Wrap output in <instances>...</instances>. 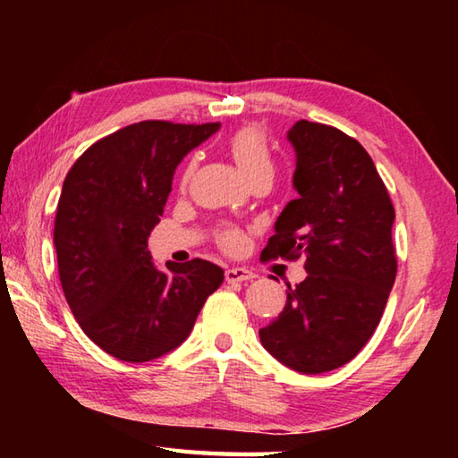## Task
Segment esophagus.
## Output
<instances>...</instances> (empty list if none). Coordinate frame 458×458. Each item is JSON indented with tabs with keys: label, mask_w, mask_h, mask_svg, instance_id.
Instances as JSON below:
<instances>
[{
	"label": "esophagus",
	"mask_w": 458,
	"mask_h": 458,
	"mask_svg": "<svg viewBox=\"0 0 458 458\" xmlns=\"http://www.w3.org/2000/svg\"><path fill=\"white\" fill-rule=\"evenodd\" d=\"M257 275L250 273L248 268H240V267H232V268H226V281L228 283H244V281H250V278H254Z\"/></svg>",
	"instance_id": "34e87169"
}]
</instances>
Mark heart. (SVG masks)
Here are the masks:
<instances>
[{"label":"heart","mask_w":458,"mask_h":458,"mask_svg":"<svg viewBox=\"0 0 458 458\" xmlns=\"http://www.w3.org/2000/svg\"><path fill=\"white\" fill-rule=\"evenodd\" d=\"M228 151L246 180L259 172H273V159H270L267 139L259 129L244 127L236 131L228 141ZM238 240L240 236L236 232H226V234H224V244L226 246H236Z\"/></svg>","instance_id":"heart-1"}]
</instances>
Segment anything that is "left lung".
Returning a JSON list of instances; mask_svg holds the SVG:
<instances>
[{
	"mask_svg": "<svg viewBox=\"0 0 458 458\" xmlns=\"http://www.w3.org/2000/svg\"><path fill=\"white\" fill-rule=\"evenodd\" d=\"M297 169L291 199L260 259H299L307 278L259 331L265 350L301 374H323L360 353L396 281L387 190L368 151L344 131L297 121L286 133Z\"/></svg>",
	"mask_w": 458,
	"mask_h": 458,
	"instance_id": "left-lung-1",
	"label": "left lung"
}]
</instances>
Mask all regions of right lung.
<instances>
[{
    "instance_id": "add662e5",
    "label": "right lung",
    "mask_w": 458,
    "mask_h": 458,
    "mask_svg": "<svg viewBox=\"0 0 458 458\" xmlns=\"http://www.w3.org/2000/svg\"><path fill=\"white\" fill-rule=\"evenodd\" d=\"M220 123L141 121L100 139L68 172L54 222L64 297L82 331L113 358L141 363L188 339L224 270L193 259L153 265L175 167Z\"/></svg>"
}]
</instances>
